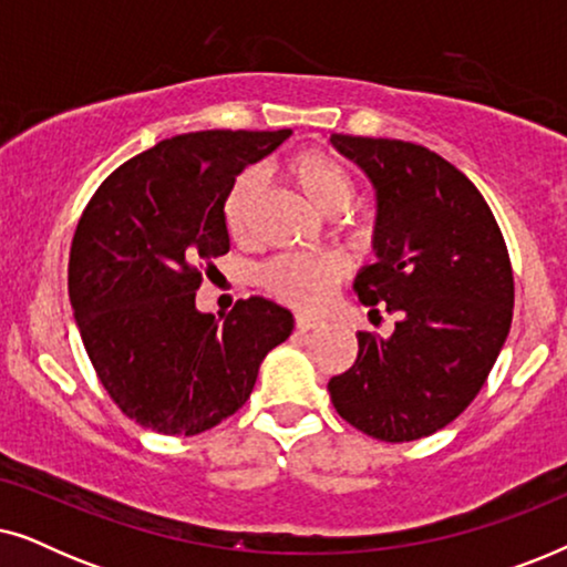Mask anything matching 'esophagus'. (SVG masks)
Instances as JSON below:
<instances>
[{
  "instance_id": "34e87169",
  "label": "esophagus",
  "mask_w": 567,
  "mask_h": 567,
  "mask_svg": "<svg viewBox=\"0 0 567 567\" xmlns=\"http://www.w3.org/2000/svg\"><path fill=\"white\" fill-rule=\"evenodd\" d=\"M320 324H324V322H322V317L305 315V312H299V315H297V330H299V332L315 330V328H320Z\"/></svg>"
}]
</instances>
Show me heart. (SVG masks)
Segmentation results:
<instances>
[{
	"instance_id": "heart-1",
	"label": "heart",
	"mask_w": 567,
	"mask_h": 567,
	"mask_svg": "<svg viewBox=\"0 0 567 567\" xmlns=\"http://www.w3.org/2000/svg\"><path fill=\"white\" fill-rule=\"evenodd\" d=\"M286 177L315 212L338 216L351 208L355 198V181L348 167L322 150H301L286 162ZM260 175L247 169L229 185L221 204L224 227L229 237L245 243L252 231V216L260 200ZM348 276V260L338 252L324 255H284L262 266L260 281L276 299L291 307H322Z\"/></svg>"
}]
</instances>
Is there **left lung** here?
Returning a JSON list of instances; mask_svg holds the SVG:
<instances>
[{"label": "left lung", "instance_id": "1", "mask_svg": "<svg viewBox=\"0 0 567 567\" xmlns=\"http://www.w3.org/2000/svg\"><path fill=\"white\" fill-rule=\"evenodd\" d=\"M377 188L371 262L353 291L398 315L390 338L359 330V355L328 390L338 415L379 441L444 429L483 390L514 317L498 221L464 173L421 144L332 134Z\"/></svg>", "mask_w": 567, "mask_h": 567}]
</instances>
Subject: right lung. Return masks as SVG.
I'll list each match as a JSON object with an SVG mask.
<instances>
[{
    "instance_id": "1",
    "label": "right lung",
    "mask_w": 567,
    "mask_h": 567,
    "mask_svg": "<svg viewBox=\"0 0 567 567\" xmlns=\"http://www.w3.org/2000/svg\"><path fill=\"white\" fill-rule=\"evenodd\" d=\"M291 136L196 131L165 138L100 183L69 252V299L100 384L123 415L196 436L250 398L260 361L293 330L276 301L239 299L224 322L196 309L214 258L229 252V185Z\"/></svg>"
}]
</instances>
